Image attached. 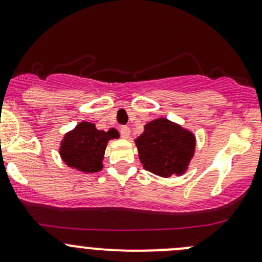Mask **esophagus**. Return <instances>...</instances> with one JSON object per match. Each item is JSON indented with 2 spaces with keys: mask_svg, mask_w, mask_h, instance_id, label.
<instances>
[{
  "mask_svg": "<svg viewBox=\"0 0 262 262\" xmlns=\"http://www.w3.org/2000/svg\"><path fill=\"white\" fill-rule=\"evenodd\" d=\"M120 136L123 137V138L128 139L129 136H130V128H129V126H126V125L121 126V128H120Z\"/></svg>",
  "mask_w": 262,
  "mask_h": 262,
  "instance_id": "esophagus-1",
  "label": "esophagus"
}]
</instances>
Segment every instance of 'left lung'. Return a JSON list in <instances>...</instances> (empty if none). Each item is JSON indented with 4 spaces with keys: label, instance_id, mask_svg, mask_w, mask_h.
I'll use <instances>...</instances> for the list:
<instances>
[{
    "label": "left lung",
    "instance_id": "8db88e82",
    "mask_svg": "<svg viewBox=\"0 0 262 262\" xmlns=\"http://www.w3.org/2000/svg\"><path fill=\"white\" fill-rule=\"evenodd\" d=\"M139 158L147 171L170 178L185 172L194 156L195 137L178 124L160 118L144 126L136 139Z\"/></svg>",
    "mask_w": 262,
    "mask_h": 262
}]
</instances>
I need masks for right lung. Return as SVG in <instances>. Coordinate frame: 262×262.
I'll list each match as a JSON object with an SVG mask.
<instances>
[{
  "label": "right lung",
  "instance_id": "right-lung-1",
  "mask_svg": "<svg viewBox=\"0 0 262 262\" xmlns=\"http://www.w3.org/2000/svg\"><path fill=\"white\" fill-rule=\"evenodd\" d=\"M118 137L115 129L99 130L95 124L82 121L64 136L59 149L60 157L71 167L83 172H97L102 168L107 141Z\"/></svg>",
  "mask_w": 262,
  "mask_h": 262
}]
</instances>
